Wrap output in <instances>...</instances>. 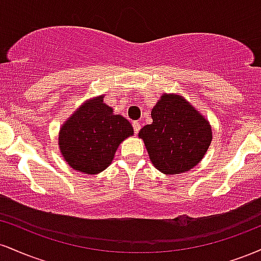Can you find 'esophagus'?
I'll return each instance as SVG.
<instances>
[{"mask_svg":"<svg viewBox=\"0 0 261 261\" xmlns=\"http://www.w3.org/2000/svg\"><path fill=\"white\" fill-rule=\"evenodd\" d=\"M133 126H134V131H135V134H139V131H140V128H141V124L139 121H135V122H133Z\"/></svg>","mask_w":261,"mask_h":261,"instance_id":"obj_1","label":"esophagus"}]
</instances>
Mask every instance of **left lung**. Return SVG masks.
<instances>
[{"label":"left lung","instance_id":"left-lung-1","mask_svg":"<svg viewBox=\"0 0 261 261\" xmlns=\"http://www.w3.org/2000/svg\"><path fill=\"white\" fill-rule=\"evenodd\" d=\"M152 124L140 130L149 160L167 175L180 174L197 166L211 145L207 119L184 97L164 93L151 112Z\"/></svg>","mask_w":261,"mask_h":261}]
</instances>
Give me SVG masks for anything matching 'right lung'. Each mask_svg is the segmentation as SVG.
I'll list each match as a JSON object with an SVG mask.
<instances>
[{
  "label": "right lung",
  "instance_id": "1",
  "mask_svg": "<svg viewBox=\"0 0 261 261\" xmlns=\"http://www.w3.org/2000/svg\"><path fill=\"white\" fill-rule=\"evenodd\" d=\"M133 135L127 119L114 114L99 95L87 99L62 124L59 148L71 168L94 175L109 167L119 145Z\"/></svg>",
  "mask_w": 261,
  "mask_h": 261
}]
</instances>
